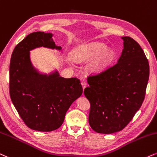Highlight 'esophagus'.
<instances>
[{"mask_svg": "<svg viewBox=\"0 0 157 157\" xmlns=\"http://www.w3.org/2000/svg\"><path fill=\"white\" fill-rule=\"evenodd\" d=\"M81 85H82V88H83V89H85V88H86V87L87 86V83L86 82H85V81H82V82H81Z\"/></svg>", "mask_w": 157, "mask_h": 157, "instance_id": "esophagus-1", "label": "esophagus"}]
</instances>
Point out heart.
<instances>
[{
    "label": "heart",
    "instance_id": "heart-1",
    "mask_svg": "<svg viewBox=\"0 0 157 157\" xmlns=\"http://www.w3.org/2000/svg\"><path fill=\"white\" fill-rule=\"evenodd\" d=\"M106 48L103 43H92L86 48L83 52L77 54V58L89 60L96 57L90 64L89 71L92 73L101 72L109 65L113 58V50Z\"/></svg>",
    "mask_w": 157,
    "mask_h": 157
}]
</instances>
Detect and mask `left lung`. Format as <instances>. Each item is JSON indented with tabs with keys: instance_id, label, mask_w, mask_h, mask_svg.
Returning a JSON list of instances; mask_svg holds the SVG:
<instances>
[{
	"instance_id": "obj_1",
	"label": "left lung",
	"mask_w": 157,
	"mask_h": 157,
	"mask_svg": "<svg viewBox=\"0 0 157 157\" xmlns=\"http://www.w3.org/2000/svg\"><path fill=\"white\" fill-rule=\"evenodd\" d=\"M124 49L118 62L87 79L84 94L89 100L88 121L98 133L119 132L140 108L149 78V63L132 38L121 37Z\"/></svg>"
}]
</instances>
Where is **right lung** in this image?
<instances>
[{
    "label": "right lung",
    "instance_id": "obj_1",
    "mask_svg": "<svg viewBox=\"0 0 157 157\" xmlns=\"http://www.w3.org/2000/svg\"><path fill=\"white\" fill-rule=\"evenodd\" d=\"M52 36V33L41 31L30 33L15 47L9 66V94L13 105L26 126L40 132L58 129L69 107L82 94L79 79L60 77L57 71L43 75L32 65L30 51L33 49L61 50Z\"/></svg>",
    "mask_w": 157,
    "mask_h": 157
}]
</instances>
